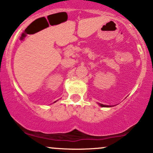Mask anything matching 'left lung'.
Masks as SVG:
<instances>
[{
  "mask_svg": "<svg viewBox=\"0 0 153 153\" xmlns=\"http://www.w3.org/2000/svg\"><path fill=\"white\" fill-rule=\"evenodd\" d=\"M100 105L102 107H111V106H108V105H102V104H100Z\"/></svg>",
  "mask_w": 153,
  "mask_h": 153,
  "instance_id": "left-lung-1",
  "label": "left lung"
}]
</instances>
